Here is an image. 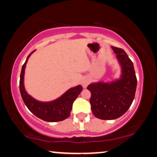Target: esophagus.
Here are the masks:
<instances>
[{
	"label": "esophagus",
	"instance_id": "34e87169",
	"mask_svg": "<svg viewBox=\"0 0 157 157\" xmlns=\"http://www.w3.org/2000/svg\"><path fill=\"white\" fill-rule=\"evenodd\" d=\"M89 83V78H84L82 81V86L83 88H86Z\"/></svg>",
	"mask_w": 157,
	"mask_h": 157
}]
</instances>
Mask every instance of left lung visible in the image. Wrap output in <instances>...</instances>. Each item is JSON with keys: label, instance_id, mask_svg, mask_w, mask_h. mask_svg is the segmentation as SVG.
I'll list each match as a JSON object with an SVG mask.
<instances>
[{"label": "left lung", "instance_id": "left-lung-1", "mask_svg": "<svg viewBox=\"0 0 157 157\" xmlns=\"http://www.w3.org/2000/svg\"><path fill=\"white\" fill-rule=\"evenodd\" d=\"M111 48L122 66L120 79L110 83H92L87 87L91 93V111L100 120H115L123 115L132 104L137 84L134 64L125 52Z\"/></svg>", "mask_w": 157, "mask_h": 157}]
</instances>
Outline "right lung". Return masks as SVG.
Returning <instances> with one entry per match:
<instances>
[{
	"label": "right lung",
	"mask_w": 157,
	"mask_h": 157,
	"mask_svg": "<svg viewBox=\"0 0 157 157\" xmlns=\"http://www.w3.org/2000/svg\"><path fill=\"white\" fill-rule=\"evenodd\" d=\"M34 52L35 50L32 52L27 57L26 62L22 66L21 77H20V91H21L23 102L28 109L34 115L44 121L59 122L66 120L69 117L70 113L72 109L73 102L82 91V87L81 86H77L75 88H71L68 90L60 98L52 102H42L37 101L35 99L32 98L26 93L24 89L23 76H24V71L27 60Z\"/></svg>",
	"instance_id": "1"
}]
</instances>
